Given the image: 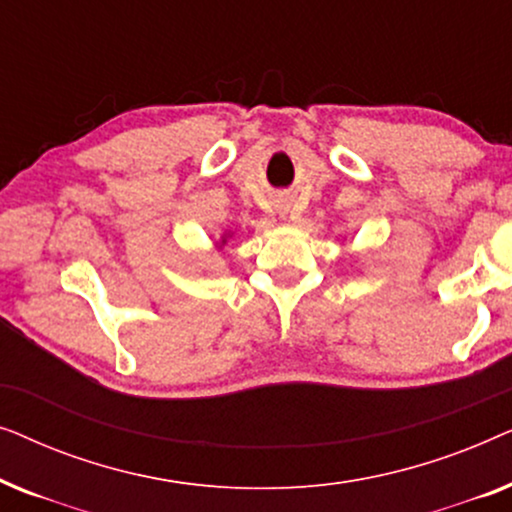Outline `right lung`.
I'll return each mask as SVG.
<instances>
[{
	"mask_svg": "<svg viewBox=\"0 0 512 512\" xmlns=\"http://www.w3.org/2000/svg\"><path fill=\"white\" fill-rule=\"evenodd\" d=\"M221 242H223V244H226V237H223V240H221Z\"/></svg>",
	"mask_w": 512,
	"mask_h": 512,
	"instance_id": "obj_1",
	"label": "right lung"
}]
</instances>
